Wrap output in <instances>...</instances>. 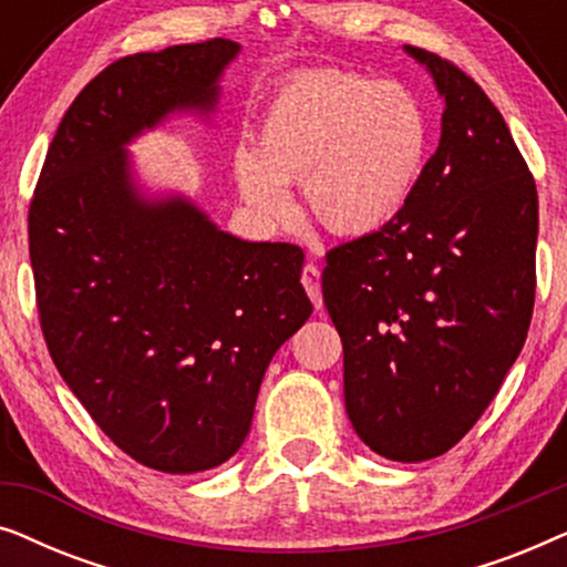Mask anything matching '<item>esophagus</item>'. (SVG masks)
Listing matches in <instances>:
<instances>
[{
  "instance_id": "esophagus-1",
  "label": "esophagus",
  "mask_w": 567,
  "mask_h": 567,
  "mask_svg": "<svg viewBox=\"0 0 567 567\" xmlns=\"http://www.w3.org/2000/svg\"><path fill=\"white\" fill-rule=\"evenodd\" d=\"M301 284L309 293V299L315 301L317 309H322V291H320V268L315 262H307L305 270H301Z\"/></svg>"
}]
</instances>
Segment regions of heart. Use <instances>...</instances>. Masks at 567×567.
Instances as JSON below:
<instances>
[{
	"label": "heart",
	"mask_w": 567,
	"mask_h": 567,
	"mask_svg": "<svg viewBox=\"0 0 567 567\" xmlns=\"http://www.w3.org/2000/svg\"><path fill=\"white\" fill-rule=\"evenodd\" d=\"M431 152V121L402 84L320 69L286 80L262 105L255 144L235 154L245 204L286 219L301 183L315 221L371 235L405 212Z\"/></svg>",
	"instance_id": "obj_1"
}]
</instances>
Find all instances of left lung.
<instances>
[{"label":"left lung","mask_w":567,"mask_h":567,"mask_svg":"<svg viewBox=\"0 0 567 567\" xmlns=\"http://www.w3.org/2000/svg\"><path fill=\"white\" fill-rule=\"evenodd\" d=\"M444 97L439 150L392 224L332 247L322 299L343 340L346 410L371 452H449L498 394L529 332L537 185L483 87L405 45Z\"/></svg>","instance_id":"left-lung-1"}]
</instances>
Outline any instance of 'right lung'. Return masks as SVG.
<instances>
[{
    "label": "right lung",
    "mask_w": 567,
    "mask_h": 567,
    "mask_svg": "<svg viewBox=\"0 0 567 567\" xmlns=\"http://www.w3.org/2000/svg\"><path fill=\"white\" fill-rule=\"evenodd\" d=\"M237 53L212 38L105 66L61 118L28 212L59 374L121 452L169 475L243 446L270 359L312 315L301 247L245 243L131 181L123 146L175 111H214Z\"/></svg>",
    "instance_id": "right-lung-1"
}]
</instances>
